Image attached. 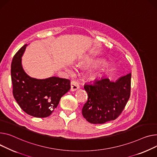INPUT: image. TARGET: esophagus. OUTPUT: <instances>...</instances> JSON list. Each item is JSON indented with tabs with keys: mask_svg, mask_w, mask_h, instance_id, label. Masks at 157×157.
Instances as JSON below:
<instances>
[{
	"mask_svg": "<svg viewBox=\"0 0 157 157\" xmlns=\"http://www.w3.org/2000/svg\"><path fill=\"white\" fill-rule=\"evenodd\" d=\"M79 84L78 83V82L75 81H72L71 82V91H75L76 90H77L78 89H79Z\"/></svg>",
	"mask_w": 157,
	"mask_h": 157,
	"instance_id": "34e87169",
	"label": "esophagus"
}]
</instances>
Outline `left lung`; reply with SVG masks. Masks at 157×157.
Masks as SVG:
<instances>
[{"instance_id":"1","label":"left lung","mask_w":157,"mask_h":157,"mask_svg":"<svg viewBox=\"0 0 157 157\" xmlns=\"http://www.w3.org/2000/svg\"><path fill=\"white\" fill-rule=\"evenodd\" d=\"M131 82L129 73L116 82L102 78L85 84L88 100L82 109L83 117L91 124H104L116 119L129 99Z\"/></svg>"}]
</instances>
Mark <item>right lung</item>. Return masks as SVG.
Masks as SVG:
<instances>
[{
    "label": "right lung",
    "mask_w": 157,
    "mask_h": 157,
    "mask_svg": "<svg viewBox=\"0 0 157 157\" xmlns=\"http://www.w3.org/2000/svg\"><path fill=\"white\" fill-rule=\"evenodd\" d=\"M27 45L13 57L11 63L13 93L18 105L29 116L44 118L57 107L60 99L71 88L70 80L51 77L38 79L29 77L23 69L21 57Z\"/></svg>",
    "instance_id": "add662e5"
}]
</instances>
